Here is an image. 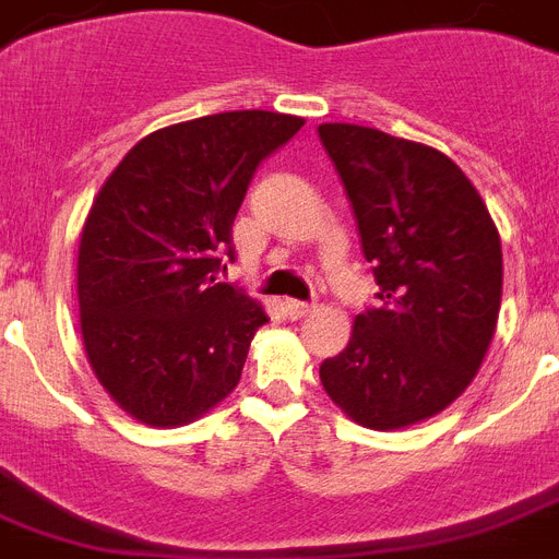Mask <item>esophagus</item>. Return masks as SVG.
Masks as SVG:
<instances>
[{
    "label": "esophagus",
    "mask_w": 559,
    "mask_h": 559,
    "mask_svg": "<svg viewBox=\"0 0 559 559\" xmlns=\"http://www.w3.org/2000/svg\"><path fill=\"white\" fill-rule=\"evenodd\" d=\"M283 311L288 319H302L308 317V313H313V305L308 302H297V299H288V302H283Z\"/></svg>",
    "instance_id": "34e87169"
}]
</instances>
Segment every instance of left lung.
<instances>
[{
    "instance_id": "left-lung-1",
    "label": "left lung",
    "mask_w": 559,
    "mask_h": 559,
    "mask_svg": "<svg viewBox=\"0 0 559 559\" xmlns=\"http://www.w3.org/2000/svg\"><path fill=\"white\" fill-rule=\"evenodd\" d=\"M350 198L381 308L319 379L350 421L393 432L438 416L472 384L498 328L500 234L461 166L427 143L319 123Z\"/></svg>"
}]
</instances>
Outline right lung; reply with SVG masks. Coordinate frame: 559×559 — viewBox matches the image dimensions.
<instances>
[{"instance_id":"right-lung-1","label":"right lung","mask_w":559,"mask_h":559,"mask_svg":"<svg viewBox=\"0 0 559 559\" xmlns=\"http://www.w3.org/2000/svg\"><path fill=\"white\" fill-rule=\"evenodd\" d=\"M305 118L237 109L150 132L109 171L79 240L84 353L109 399L146 427L198 421L231 395L269 317L214 280L265 155Z\"/></svg>"}]
</instances>
